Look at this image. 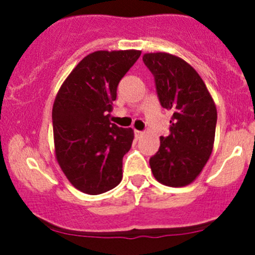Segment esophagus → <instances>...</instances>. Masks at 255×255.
<instances>
[{
    "label": "esophagus",
    "mask_w": 255,
    "mask_h": 255,
    "mask_svg": "<svg viewBox=\"0 0 255 255\" xmlns=\"http://www.w3.org/2000/svg\"><path fill=\"white\" fill-rule=\"evenodd\" d=\"M134 135L137 139H139V138L143 135V132H140V130H134Z\"/></svg>",
    "instance_id": "esophagus-1"
}]
</instances>
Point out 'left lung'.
<instances>
[{
	"label": "left lung",
	"mask_w": 255,
	"mask_h": 255,
	"mask_svg": "<svg viewBox=\"0 0 255 255\" xmlns=\"http://www.w3.org/2000/svg\"><path fill=\"white\" fill-rule=\"evenodd\" d=\"M146 68L155 80L160 105L173 111L170 134L160 137L151 156V173L163 185L191 184L210 159L215 142L217 110L204 80L181 58L169 53H146Z\"/></svg>",
	"instance_id": "left-lung-1"
}]
</instances>
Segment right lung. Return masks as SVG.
Returning <instances> with one entry per match:
<instances>
[{
	"label": "right lung",
	"mask_w": 255,
	"mask_h": 255,
	"mask_svg": "<svg viewBox=\"0 0 255 255\" xmlns=\"http://www.w3.org/2000/svg\"><path fill=\"white\" fill-rule=\"evenodd\" d=\"M140 50H99L85 56L65 79L53 105L55 156L74 187L89 195L112 190L122 180V160L132 146V128L111 123L117 86Z\"/></svg>",
	"instance_id": "right-lung-1"
}]
</instances>
